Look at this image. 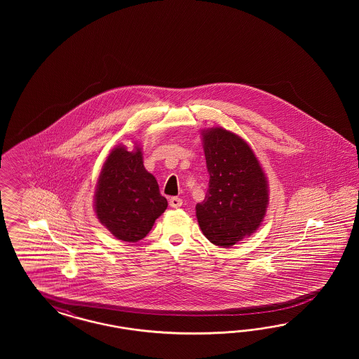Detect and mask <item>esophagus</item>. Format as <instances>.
Returning <instances> with one entry per match:
<instances>
[{
	"label": "esophagus",
	"instance_id": "esophagus-1",
	"mask_svg": "<svg viewBox=\"0 0 359 359\" xmlns=\"http://www.w3.org/2000/svg\"><path fill=\"white\" fill-rule=\"evenodd\" d=\"M183 205V200L180 197H171L170 198V207L180 208Z\"/></svg>",
	"mask_w": 359,
	"mask_h": 359
}]
</instances>
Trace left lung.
<instances>
[{
  "label": "left lung",
  "mask_w": 359,
  "mask_h": 359,
  "mask_svg": "<svg viewBox=\"0 0 359 359\" xmlns=\"http://www.w3.org/2000/svg\"><path fill=\"white\" fill-rule=\"evenodd\" d=\"M209 188L196 217L213 245L230 248L261 226L269 184L259 161L239 135L222 128L203 130Z\"/></svg>",
  "instance_id": "left-lung-1"
}]
</instances>
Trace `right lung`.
<instances>
[{
    "label": "right lung",
    "instance_id": "obj_1",
    "mask_svg": "<svg viewBox=\"0 0 359 359\" xmlns=\"http://www.w3.org/2000/svg\"><path fill=\"white\" fill-rule=\"evenodd\" d=\"M141 147L133 151L117 146L109 154L98 176L95 212L116 238L138 242L167 209L156 179L143 165Z\"/></svg>",
    "mask_w": 359,
    "mask_h": 359
}]
</instances>
